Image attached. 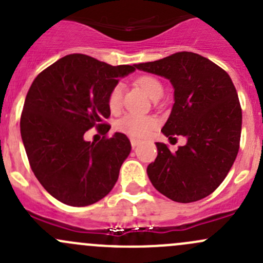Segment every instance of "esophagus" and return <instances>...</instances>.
Instances as JSON below:
<instances>
[{"instance_id":"esophagus-1","label":"esophagus","mask_w":263,"mask_h":263,"mask_svg":"<svg viewBox=\"0 0 263 263\" xmlns=\"http://www.w3.org/2000/svg\"><path fill=\"white\" fill-rule=\"evenodd\" d=\"M140 144V141L139 140H136V139H131V146H132V148H135L137 146V145Z\"/></svg>"}]
</instances>
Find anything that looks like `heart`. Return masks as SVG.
I'll return each instance as SVG.
<instances>
[{
    "instance_id": "heart-1",
    "label": "heart",
    "mask_w": 263,
    "mask_h": 263,
    "mask_svg": "<svg viewBox=\"0 0 263 263\" xmlns=\"http://www.w3.org/2000/svg\"><path fill=\"white\" fill-rule=\"evenodd\" d=\"M137 84L142 87V90L151 99L161 97L164 92L161 82L153 76H141V78L137 79ZM122 97H123V85L118 82L113 86V89L109 92V97H108V105H109V109L112 112H117L121 108ZM156 124H158V122L154 117L128 113L117 122V128L123 134H127L128 136L140 139V137L147 136L155 128Z\"/></svg>"
}]
</instances>
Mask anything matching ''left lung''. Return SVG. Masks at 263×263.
Wrapping results in <instances>:
<instances>
[{
	"mask_svg": "<svg viewBox=\"0 0 263 263\" xmlns=\"http://www.w3.org/2000/svg\"><path fill=\"white\" fill-rule=\"evenodd\" d=\"M135 67L171 81L174 104L161 132L171 142L176 135L187 139L176 153L156 142L158 156L147 165L148 179L176 202L202 200L221 184L239 150L242 109L232 79L210 60L192 52Z\"/></svg>",
	"mask_w": 263,
	"mask_h": 263,
	"instance_id": "left-lung-1",
	"label": "left lung"
}]
</instances>
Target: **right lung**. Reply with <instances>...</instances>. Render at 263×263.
<instances>
[{
    "instance_id": "right-lung-1",
    "label": "right lung",
    "mask_w": 263,
    "mask_h": 263,
    "mask_svg": "<svg viewBox=\"0 0 263 263\" xmlns=\"http://www.w3.org/2000/svg\"><path fill=\"white\" fill-rule=\"evenodd\" d=\"M129 65L110 66L80 53L65 55L39 73L24 103L20 132L36 179L55 200L70 206L98 202L115 187L131 153L126 135L116 132L99 142L84 135L110 116L108 97Z\"/></svg>"
}]
</instances>
